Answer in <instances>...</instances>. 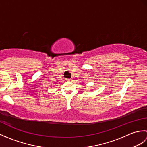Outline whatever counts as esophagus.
<instances>
[{"mask_svg": "<svg viewBox=\"0 0 147 147\" xmlns=\"http://www.w3.org/2000/svg\"><path fill=\"white\" fill-rule=\"evenodd\" d=\"M67 80L69 81V82H71V81H73V78H67Z\"/></svg>", "mask_w": 147, "mask_h": 147, "instance_id": "obj_1", "label": "esophagus"}]
</instances>
